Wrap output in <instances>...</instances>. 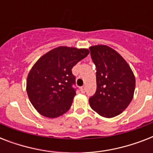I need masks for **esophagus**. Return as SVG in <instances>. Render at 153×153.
Segmentation results:
<instances>
[{"label":"esophagus","mask_w":153,"mask_h":153,"mask_svg":"<svg viewBox=\"0 0 153 153\" xmlns=\"http://www.w3.org/2000/svg\"><path fill=\"white\" fill-rule=\"evenodd\" d=\"M80 91H81L82 93H84L85 92V91H86V86H82L80 87Z\"/></svg>","instance_id":"34e87169"}]
</instances>
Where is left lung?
I'll return each instance as SVG.
<instances>
[{
    "label": "left lung",
    "mask_w": 153,
    "mask_h": 153,
    "mask_svg": "<svg viewBox=\"0 0 153 153\" xmlns=\"http://www.w3.org/2000/svg\"><path fill=\"white\" fill-rule=\"evenodd\" d=\"M96 67L97 90L89 98L99 115L114 117L122 113L133 99L136 80L130 67L114 49L105 45L90 48Z\"/></svg>",
    "instance_id": "obj_1"
}]
</instances>
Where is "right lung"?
I'll return each mask as SVG.
<instances>
[{"label": "right lung", "mask_w": 153, "mask_h": 153, "mask_svg": "<svg viewBox=\"0 0 153 153\" xmlns=\"http://www.w3.org/2000/svg\"><path fill=\"white\" fill-rule=\"evenodd\" d=\"M88 54L87 49L59 47L35 63L27 75V93L39 114L54 118L71 108L76 94L71 70Z\"/></svg>", "instance_id": "add662e5"}]
</instances>
